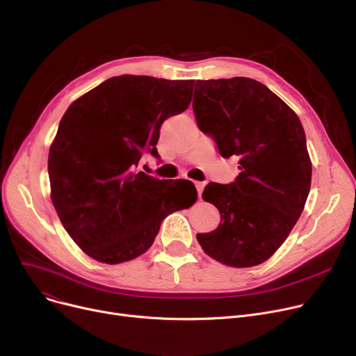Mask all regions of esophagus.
Masks as SVG:
<instances>
[{"mask_svg":"<svg viewBox=\"0 0 356 356\" xmlns=\"http://www.w3.org/2000/svg\"><path fill=\"white\" fill-rule=\"evenodd\" d=\"M195 186H196V191H197V197L200 199L202 192H203V188H204V183H202V181H195Z\"/></svg>","mask_w":356,"mask_h":356,"instance_id":"34e87169","label":"esophagus"}]
</instances>
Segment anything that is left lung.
I'll return each mask as SVG.
<instances>
[{"mask_svg":"<svg viewBox=\"0 0 356 356\" xmlns=\"http://www.w3.org/2000/svg\"><path fill=\"white\" fill-rule=\"evenodd\" d=\"M193 112L223 159L238 157L229 184L209 183L202 197L220 213L218 228L197 234L200 247L231 267L264 263L282 247L310 192L312 163L296 112L250 78L196 81Z\"/></svg>","mask_w":356,"mask_h":356,"instance_id":"left-lung-1","label":"left lung"}]
</instances>
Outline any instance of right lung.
<instances>
[{
  "instance_id": "obj_1",
  "label": "right lung",
  "mask_w": 356,
  "mask_h": 356,
  "mask_svg": "<svg viewBox=\"0 0 356 356\" xmlns=\"http://www.w3.org/2000/svg\"><path fill=\"white\" fill-rule=\"evenodd\" d=\"M193 85L122 74L65 112L49 152L51 202L70 238L93 259L118 264L137 258L168 213L196 202L189 180L165 186L167 180L136 173L143 153L159 156L161 124L188 109Z\"/></svg>"
}]
</instances>
